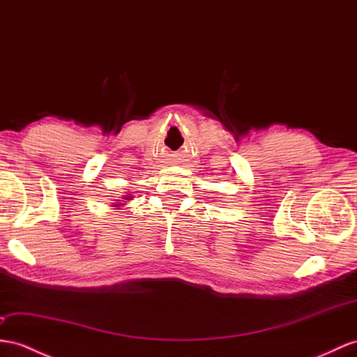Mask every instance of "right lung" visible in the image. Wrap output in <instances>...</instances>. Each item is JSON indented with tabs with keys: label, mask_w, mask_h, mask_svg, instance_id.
Here are the masks:
<instances>
[{
	"label": "right lung",
	"mask_w": 357,
	"mask_h": 357,
	"mask_svg": "<svg viewBox=\"0 0 357 357\" xmlns=\"http://www.w3.org/2000/svg\"><path fill=\"white\" fill-rule=\"evenodd\" d=\"M131 197H132L131 195H128V196H123V197H122V199H123V200H122V202H121V200H117V202H116V204H113L114 209H122V206L125 205V204H123V202H125V200H131Z\"/></svg>",
	"instance_id": "right-lung-1"
}]
</instances>
